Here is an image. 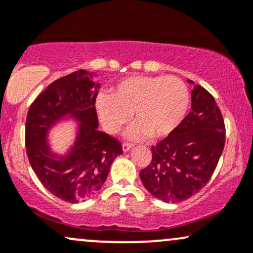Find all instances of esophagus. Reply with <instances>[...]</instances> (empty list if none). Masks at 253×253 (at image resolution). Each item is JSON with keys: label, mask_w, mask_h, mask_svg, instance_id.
<instances>
[{"label": "esophagus", "mask_w": 253, "mask_h": 253, "mask_svg": "<svg viewBox=\"0 0 253 253\" xmlns=\"http://www.w3.org/2000/svg\"><path fill=\"white\" fill-rule=\"evenodd\" d=\"M132 148H133L132 144H129V143H124V144H122V151H124V152L129 151V150H131Z\"/></svg>", "instance_id": "34e87169"}]
</instances>
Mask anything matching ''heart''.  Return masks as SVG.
Returning a JSON list of instances; mask_svg holds the SVG:
<instances>
[{"instance_id":"obj_1","label":"heart","mask_w":253,"mask_h":253,"mask_svg":"<svg viewBox=\"0 0 253 253\" xmlns=\"http://www.w3.org/2000/svg\"><path fill=\"white\" fill-rule=\"evenodd\" d=\"M188 102V88L179 78L134 76L118 83L110 95L97 97L96 110L108 133L119 132L132 113L135 124L126 132L128 139H162L184 120Z\"/></svg>"}]
</instances>
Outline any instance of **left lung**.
<instances>
[{
	"label": "left lung",
	"instance_id": "1",
	"mask_svg": "<svg viewBox=\"0 0 253 253\" xmlns=\"http://www.w3.org/2000/svg\"><path fill=\"white\" fill-rule=\"evenodd\" d=\"M191 113L166 139L152 146V160L140 170L144 187L166 203H179L202 190L224 148V122L213 97L192 80Z\"/></svg>",
	"mask_w": 253,
	"mask_h": 253
}]
</instances>
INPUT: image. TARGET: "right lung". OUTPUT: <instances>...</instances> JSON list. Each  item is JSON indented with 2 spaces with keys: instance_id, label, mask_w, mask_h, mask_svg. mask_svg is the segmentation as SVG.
Returning a JSON list of instances; mask_svg holds the SVG:
<instances>
[{
  "instance_id": "obj_1",
  "label": "right lung",
  "mask_w": 253,
  "mask_h": 253,
  "mask_svg": "<svg viewBox=\"0 0 253 253\" xmlns=\"http://www.w3.org/2000/svg\"><path fill=\"white\" fill-rule=\"evenodd\" d=\"M97 74L79 69L51 83L30 107L26 118L27 157L44 187L62 201L91 198L107 180L121 144L98 131L95 101L101 85ZM73 123L74 138L63 154L52 148L49 135Z\"/></svg>"
}]
</instances>
